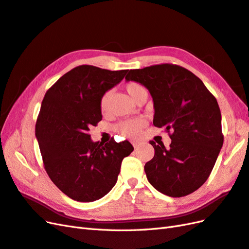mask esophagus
<instances>
[{
	"mask_svg": "<svg viewBox=\"0 0 249 249\" xmlns=\"http://www.w3.org/2000/svg\"><path fill=\"white\" fill-rule=\"evenodd\" d=\"M131 144L133 145L134 148H138L140 146V144H141V142L137 141V140H133V141H131Z\"/></svg>",
	"mask_w": 249,
	"mask_h": 249,
	"instance_id": "34e87169",
	"label": "esophagus"
}]
</instances>
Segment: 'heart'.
I'll return each instance as SVG.
<instances>
[{
  "instance_id": "obj_1",
  "label": "heart",
  "mask_w": 249,
  "mask_h": 249,
  "mask_svg": "<svg viewBox=\"0 0 249 249\" xmlns=\"http://www.w3.org/2000/svg\"><path fill=\"white\" fill-rule=\"evenodd\" d=\"M125 90L134 102H137L142 95L146 94L145 89L142 87L140 83L134 82V81H130L128 83H126ZM109 95H110L109 91H107V93H105L101 98L100 108H101L102 112H105L106 110H107ZM145 125H146V121L144 119L137 118V119L124 121V122L119 123L117 125V130L121 134V136L127 137V138H134V137L139 136L142 129L145 127Z\"/></svg>"
}]
</instances>
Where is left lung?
Here are the masks:
<instances>
[{
    "mask_svg": "<svg viewBox=\"0 0 249 249\" xmlns=\"http://www.w3.org/2000/svg\"><path fill=\"white\" fill-rule=\"evenodd\" d=\"M125 79L148 89L153 125L164 127L172 140L169 148L150 141L154 156L144 168L147 179L170 197L193 193L209 178L223 145L216 98L197 76L171 63L130 70Z\"/></svg>",
    "mask_w": 249,
    "mask_h": 249,
    "instance_id": "8db88e82",
    "label": "left lung"
}]
</instances>
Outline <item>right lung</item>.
<instances>
[{
	"label": "right lung",
	"mask_w": 249,
	"mask_h": 249,
	"mask_svg": "<svg viewBox=\"0 0 249 249\" xmlns=\"http://www.w3.org/2000/svg\"><path fill=\"white\" fill-rule=\"evenodd\" d=\"M127 72L76 67L47 90L41 102L35 136L45 169L55 186L76 201H95L107 194L123 159L133 151L128 141L103 145L89 134L102 120V96Z\"/></svg>",
	"instance_id": "add662e5"
}]
</instances>
